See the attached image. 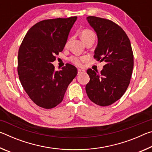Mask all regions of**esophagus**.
<instances>
[{"mask_svg": "<svg viewBox=\"0 0 152 152\" xmlns=\"http://www.w3.org/2000/svg\"><path fill=\"white\" fill-rule=\"evenodd\" d=\"M78 75H79V74L85 73V71H84V70H82V69H78Z\"/></svg>", "mask_w": 152, "mask_h": 152, "instance_id": "1", "label": "esophagus"}]
</instances>
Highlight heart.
I'll use <instances>...</instances> for the list:
<instances>
[{"instance_id": "b5f03b06", "label": "heart", "mask_w": 152, "mask_h": 152, "mask_svg": "<svg viewBox=\"0 0 152 152\" xmlns=\"http://www.w3.org/2000/svg\"><path fill=\"white\" fill-rule=\"evenodd\" d=\"M92 36H94V33L92 31L89 29H84L80 33V37L82 41L86 39V38L92 37ZM88 60L87 56H73V57L70 58V61L76 66H80L82 63L85 62Z\"/></svg>"}]
</instances>
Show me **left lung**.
<instances>
[{"label":"left lung","instance_id":"1","mask_svg":"<svg viewBox=\"0 0 152 152\" xmlns=\"http://www.w3.org/2000/svg\"><path fill=\"white\" fill-rule=\"evenodd\" d=\"M86 19L98 38L94 57L106 63L100 74L87 70L90 81L86 94L94 103L109 106L122 97L130 83L133 69L132 45L125 32L114 22L92 16Z\"/></svg>","mask_w":152,"mask_h":152}]
</instances>
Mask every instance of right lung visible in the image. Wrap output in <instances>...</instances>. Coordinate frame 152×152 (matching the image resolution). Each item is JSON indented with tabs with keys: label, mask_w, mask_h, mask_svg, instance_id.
Segmentation results:
<instances>
[{
	"label": "right lung",
	"mask_w": 152,
	"mask_h": 152,
	"mask_svg": "<svg viewBox=\"0 0 152 152\" xmlns=\"http://www.w3.org/2000/svg\"><path fill=\"white\" fill-rule=\"evenodd\" d=\"M77 17L48 19L31 28L18 53V74L25 91L32 101L44 109H52L63 101L64 94L78 73L67 64L54 70L56 56L62 51Z\"/></svg>",
	"instance_id": "right-lung-1"
}]
</instances>
